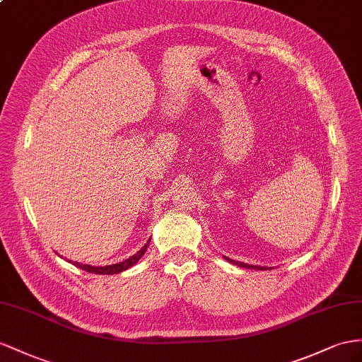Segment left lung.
<instances>
[{"label": "left lung", "instance_id": "1", "mask_svg": "<svg viewBox=\"0 0 362 362\" xmlns=\"http://www.w3.org/2000/svg\"><path fill=\"white\" fill-rule=\"evenodd\" d=\"M225 260H228L229 263H234V264H237V266H240V267H246V269H257V271H266V269H267V267H264V266H255V264H247V263L234 262V260H230V258H228V257H225ZM269 269H274V267H269Z\"/></svg>", "mask_w": 362, "mask_h": 362}]
</instances>
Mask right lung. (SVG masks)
Masks as SVG:
<instances>
[{"label":"right lung","instance_id":"add662e5","mask_svg":"<svg viewBox=\"0 0 362 362\" xmlns=\"http://www.w3.org/2000/svg\"><path fill=\"white\" fill-rule=\"evenodd\" d=\"M150 242H151V238L148 240V242L144 245V247H141V251H137L134 255L127 258V260L120 262V263H116V264H108V266H90V264H82V263H78V262H73V264H75L76 267H79V269H82V271L91 272V274H98V275H113V274L124 272V271L129 269V267H132V266H134L139 260H141L142 255H144L145 251H146V247L150 246ZM70 263H71V262H70Z\"/></svg>","mask_w":362,"mask_h":362}]
</instances>
